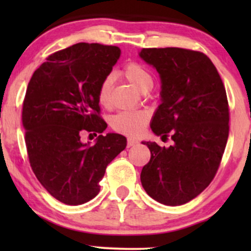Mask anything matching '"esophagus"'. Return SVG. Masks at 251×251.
Returning a JSON list of instances; mask_svg holds the SVG:
<instances>
[{
  "label": "esophagus",
  "instance_id": "esophagus-1",
  "mask_svg": "<svg viewBox=\"0 0 251 251\" xmlns=\"http://www.w3.org/2000/svg\"><path fill=\"white\" fill-rule=\"evenodd\" d=\"M138 144V140L133 139V138H127V148H131V146H134Z\"/></svg>",
  "mask_w": 251,
  "mask_h": 251
}]
</instances>
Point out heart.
Wrapping results in <instances>:
<instances>
[{
  "label": "heart",
  "mask_w": 251,
  "mask_h": 251,
  "mask_svg": "<svg viewBox=\"0 0 251 251\" xmlns=\"http://www.w3.org/2000/svg\"><path fill=\"white\" fill-rule=\"evenodd\" d=\"M123 74L143 93H148L153 87L154 80L151 72L140 63H126L123 68ZM112 86L113 76L107 75L103 77L98 88V100L103 107H108L111 102ZM149 119V113L145 111H122L111 118V127L119 133L137 135L142 133Z\"/></svg>",
  "instance_id": "b5f03b06"
}]
</instances>
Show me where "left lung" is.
<instances>
[{"label": "left lung", "instance_id": "8db88e82", "mask_svg": "<svg viewBox=\"0 0 251 251\" xmlns=\"http://www.w3.org/2000/svg\"><path fill=\"white\" fill-rule=\"evenodd\" d=\"M139 56L162 81V103L151 128L174 140L162 148L143 142L151 159L140 174L143 188L159 203L181 205L214 179L229 135V103L220 74L204 53L184 48H143Z\"/></svg>", "mask_w": 251, "mask_h": 251}]
</instances>
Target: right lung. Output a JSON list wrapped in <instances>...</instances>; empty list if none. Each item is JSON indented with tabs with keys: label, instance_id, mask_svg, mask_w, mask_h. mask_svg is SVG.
Listing matches in <instances>:
<instances>
[{
	"label": "right lung",
	"instance_id": "add662e5",
	"mask_svg": "<svg viewBox=\"0 0 251 251\" xmlns=\"http://www.w3.org/2000/svg\"><path fill=\"white\" fill-rule=\"evenodd\" d=\"M119 56L116 46L76 43L50 54L28 83L22 124L31 170L67 205L96 197L107 165L126 148L118 133L100 134L92 146L81 142L85 132L97 135L107 127L98 88Z\"/></svg>",
	"mask_w": 251,
	"mask_h": 251
}]
</instances>
